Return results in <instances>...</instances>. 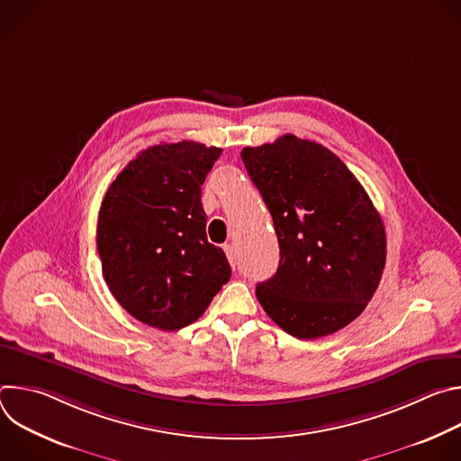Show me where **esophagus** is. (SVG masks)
<instances>
[{
  "label": "esophagus",
  "mask_w": 461,
  "mask_h": 461,
  "mask_svg": "<svg viewBox=\"0 0 461 461\" xmlns=\"http://www.w3.org/2000/svg\"><path fill=\"white\" fill-rule=\"evenodd\" d=\"M224 251H226V255H228L230 265L235 268V265H237V255H235V248H233L231 244H224Z\"/></svg>",
  "instance_id": "esophagus-1"
}]
</instances>
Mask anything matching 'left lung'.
Instances as JSON below:
<instances>
[{
  "label": "left lung",
  "instance_id": "1",
  "mask_svg": "<svg viewBox=\"0 0 461 461\" xmlns=\"http://www.w3.org/2000/svg\"><path fill=\"white\" fill-rule=\"evenodd\" d=\"M240 157L281 249L276 276L257 285L260 306L297 339L341 330L366 308L386 260L384 226L366 191L330 149L295 135Z\"/></svg>",
  "mask_w": 461,
  "mask_h": 461
}]
</instances>
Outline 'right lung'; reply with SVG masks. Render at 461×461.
I'll list each match as a JSON object with an SVG mask.
<instances>
[{
	"instance_id": "add662e5",
	"label": "right lung",
	"mask_w": 461,
	"mask_h": 461,
	"mask_svg": "<svg viewBox=\"0 0 461 461\" xmlns=\"http://www.w3.org/2000/svg\"><path fill=\"white\" fill-rule=\"evenodd\" d=\"M221 148L182 140L148 148L109 185L98 213L104 279L144 324L171 332L199 319L231 277L208 242L201 185Z\"/></svg>"
}]
</instances>
